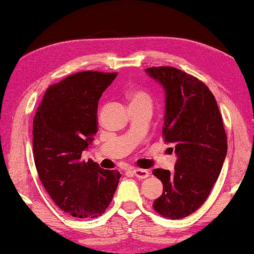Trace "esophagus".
<instances>
[{"mask_svg": "<svg viewBox=\"0 0 254 254\" xmlns=\"http://www.w3.org/2000/svg\"><path fill=\"white\" fill-rule=\"evenodd\" d=\"M133 174L137 179H147L149 176V171L146 169H140V168H133Z\"/></svg>", "mask_w": 254, "mask_h": 254, "instance_id": "1", "label": "esophagus"}]
</instances>
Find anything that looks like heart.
<instances>
[{"instance_id":"1","label":"heart","mask_w":254,"mask_h":254,"mask_svg":"<svg viewBox=\"0 0 254 254\" xmlns=\"http://www.w3.org/2000/svg\"><path fill=\"white\" fill-rule=\"evenodd\" d=\"M129 100L130 104L135 103H149L151 104L150 95L143 90H134L129 93Z\"/></svg>"}]
</instances>
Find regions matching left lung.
<instances>
[{
  "instance_id": "8db88e82",
  "label": "left lung",
  "mask_w": 254,
  "mask_h": 254,
  "mask_svg": "<svg viewBox=\"0 0 254 254\" xmlns=\"http://www.w3.org/2000/svg\"><path fill=\"white\" fill-rule=\"evenodd\" d=\"M146 72L166 91L164 142L177 161L175 170L154 169L163 192L154 200L157 213L181 219L195 212L209 197L228 153V141L218 105L199 79L171 66Z\"/></svg>"
}]
</instances>
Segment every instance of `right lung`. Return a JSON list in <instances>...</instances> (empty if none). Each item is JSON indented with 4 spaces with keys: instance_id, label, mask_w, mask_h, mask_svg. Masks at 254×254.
Wrapping results in <instances>:
<instances>
[{
    "instance_id": "obj_1",
    "label": "right lung",
    "mask_w": 254,
    "mask_h": 254,
    "mask_svg": "<svg viewBox=\"0 0 254 254\" xmlns=\"http://www.w3.org/2000/svg\"><path fill=\"white\" fill-rule=\"evenodd\" d=\"M117 72L83 71L45 91L32 127L39 180L59 209L77 218H95L110 205L121 174L81 161L97 133L98 101Z\"/></svg>"
}]
</instances>
